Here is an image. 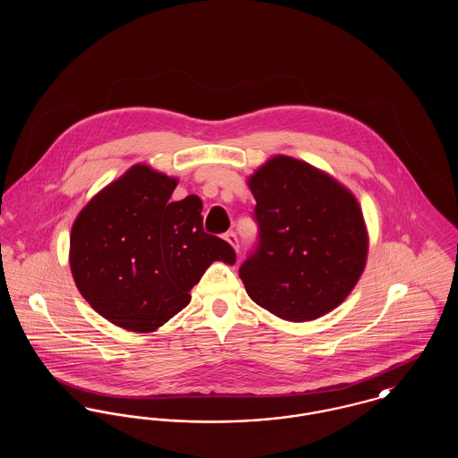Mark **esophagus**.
<instances>
[{
  "label": "esophagus",
  "mask_w": 458,
  "mask_h": 458,
  "mask_svg": "<svg viewBox=\"0 0 458 458\" xmlns=\"http://www.w3.org/2000/svg\"><path fill=\"white\" fill-rule=\"evenodd\" d=\"M225 240H226L235 250H239V239H237V235H235L233 232H226V233H225Z\"/></svg>",
  "instance_id": "obj_1"
}]
</instances>
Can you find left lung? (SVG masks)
<instances>
[{"label": "left lung", "instance_id": "left-lung-1", "mask_svg": "<svg viewBox=\"0 0 458 458\" xmlns=\"http://www.w3.org/2000/svg\"><path fill=\"white\" fill-rule=\"evenodd\" d=\"M249 189L259 226L258 247L239 269L249 297L293 323L342 304L364 271L369 245L353 194L282 154L249 178Z\"/></svg>", "mask_w": 458, "mask_h": 458}]
</instances>
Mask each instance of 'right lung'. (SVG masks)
Returning a JSON list of instances; mask_svg holds the SVG:
<instances>
[{
  "mask_svg": "<svg viewBox=\"0 0 458 458\" xmlns=\"http://www.w3.org/2000/svg\"><path fill=\"white\" fill-rule=\"evenodd\" d=\"M178 180L133 165L92 197L70 233V269L90 307L116 327L151 333L191 302L215 261L235 250L202 228V200H172Z\"/></svg>",
  "mask_w": 458,
  "mask_h": 458,
  "instance_id": "right-lung-1",
  "label": "right lung"
}]
</instances>
